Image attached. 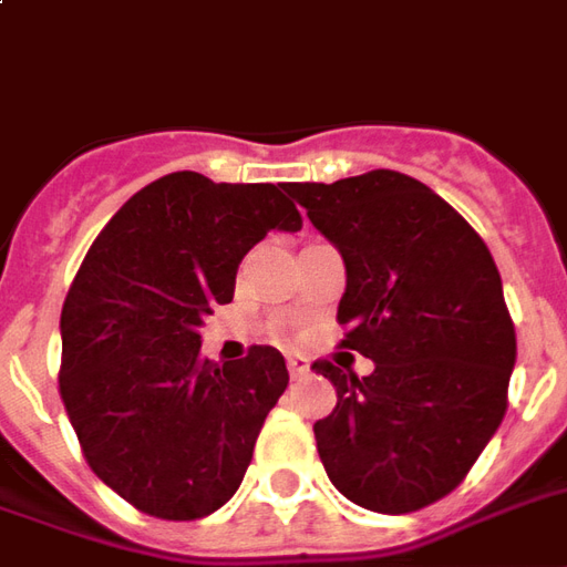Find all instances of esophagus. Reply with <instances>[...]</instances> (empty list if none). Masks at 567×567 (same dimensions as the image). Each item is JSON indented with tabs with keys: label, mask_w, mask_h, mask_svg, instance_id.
Masks as SVG:
<instances>
[{
	"label": "esophagus",
	"mask_w": 567,
	"mask_h": 567,
	"mask_svg": "<svg viewBox=\"0 0 567 567\" xmlns=\"http://www.w3.org/2000/svg\"><path fill=\"white\" fill-rule=\"evenodd\" d=\"M288 372H291V379H303L309 375V360L303 354H288Z\"/></svg>",
	"instance_id": "obj_1"
}]
</instances>
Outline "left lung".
<instances>
[{
  "label": "left lung",
  "mask_w": 567,
  "mask_h": 567,
  "mask_svg": "<svg viewBox=\"0 0 567 567\" xmlns=\"http://www.w3.org/2000/svg\"><path fill=\"white\" fill-rule=\"evenodd\" d=\"M285 192L346 261L339 346L375 363L363 379L312 363L339 396L316 423L327 477L367 511H421L463 484L505 417L517 337L496 261L447 200L400 171Z\"/></svg>",
  "instance_id": "left-lung-1"
}]
</instances>
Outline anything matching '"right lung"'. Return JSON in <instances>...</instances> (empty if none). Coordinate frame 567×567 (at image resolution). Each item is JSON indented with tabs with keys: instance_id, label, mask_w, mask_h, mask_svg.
<instances>
[{
	"instance_id": "obj_1",
	"label": "right lung",
	"mask_w": 567,
	"mask_h": 567,
	"mask_svg": "<svg viewBox=\"0 0 567 567\" xmlns=\"http://www.w3.org/2000/svg\"><path fill=\"white\" fill-rule=\"evenodd\" d=\"M285 186L167 174L116 209L71 282L65 412L92 472L150 517L219 511L288 388L276 348L213 363L198 333L213 306L230 303L243 255L303 225Z\"/></svg>"
}]
</instances>
